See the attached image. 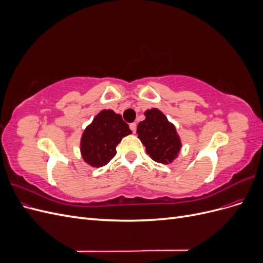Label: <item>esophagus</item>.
Listing matches in <instances>:
<instances>
[{
  "instance_id": "obj_1",
  "label": "esophagus",
  "mask_w": 263,
  "mask_h": 263,
  "mask_svg": "<svg viewBox=\"0 0 263 263\" xmlns=\"http://www.w3.org/2000/svg\"><path fill=\"white\" fill-rule=\"evenodd\" d=\"M129 127H130V129L133 130V133H136V128H137L136 123H132V124L129 125Z\"/></svg>"
}]
</instances>
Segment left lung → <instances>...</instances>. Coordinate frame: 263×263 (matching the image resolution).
Instances as JSON below:
<instances>
[{
  "mask_svg": "<svg viewBox=\"0 0 263 263\" xmlns=\"http://www.w3.org/2000/svg\"><path fill=\"white\" fill-rule=\"evenodd\" d=\"M145 121L137 126L138 138L146 147V153L154 161L172 163L178 158L182 141L174 126L160 109H147Z\"/></svg>",
  "mask_w": 263,
  "mask_h": 263,
  "instance_id": "left-lung-1",
  "label": "left lung"
}]
</instances>
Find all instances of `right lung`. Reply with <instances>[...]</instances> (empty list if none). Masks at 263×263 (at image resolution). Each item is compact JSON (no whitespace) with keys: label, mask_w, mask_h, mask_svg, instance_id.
I'll use <instances>...</instances> for the list:
<instances>
[{"label":"right lung","mask_w":263,"mask_h":263,"mask_svg":"<svg viewBox=\"0 0 263 263\" xmlns=\"http://www.w3.org/2000/svg\"><path fill=\"white\" fill-rule=\"evenodd\" d=\"M132 134L129 126L113 109H102L85 127L80 139V153L93 168L106 165L116 155V146Z\"/></svg>","instance_id":"obj_1"}]
</instances>
